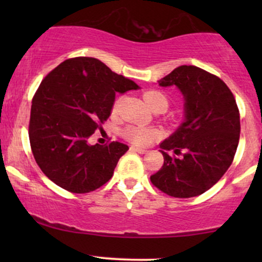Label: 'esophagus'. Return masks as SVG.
Wrapping results in <instances>:
<instances>
[{
  "mask_svg": "<svg viewBox=\"0 0 262 262\" xmlns=\"http://www.w3.org/2000/svg\"><path fill=\"white\" fill-rule=\"evenodd\" d=\"M130 150H133V151H137V152H139V154H145V152H146V150H145V149L137 148V146H132Z\"/></svg>",
  "mask_w": 262,
  "mask_h": 262,
  "instance_id": "esophagus-1",
  "label": "esophagus"
}]
</instances>
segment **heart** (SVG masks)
Here are the masks:
<instances>
[{"mask_svg":"<svg viewBox=\"0 0 262 262\" xmlns=\"http://www.w3.org/2000/svg\"><path fill=\"white\" fill-rule=\"evenodd\" d=\"M144 101L146 102V104L151 108L152 111L156 108H162L164 111H166V108L169 107V100H167V96L164 92L158 91V90H151V91H146L143 95ZM122 98L114 101L112 112L116 113L119 110L121 106ZM122 135L128 141H130L134 145L139 146H145L151 144L152 141L158 139L160 137V132L155 128H143V127H137V125H128L122 130Z\"/></svg>","mask_w":262,"mask_h":262,"instance_id":"b5f03b06","label":"heart"}]
</instances>
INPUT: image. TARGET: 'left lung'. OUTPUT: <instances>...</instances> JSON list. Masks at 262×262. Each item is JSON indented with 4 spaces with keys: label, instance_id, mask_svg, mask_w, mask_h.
Masks as SVG:
<instances>
[{
    "label": "left lung",
    "instance_id": "1",
    "mask_svg": "<svg viewBox=\"0 0 262 262\" xmlns=\"http://www.w3.org/2000/svg\"><path fill=\"white\" fill-rule=\"evenodd\" d=\"M177 86L185 97L186 119L160 144L164 165L150 181L176 198L200 196L229 169L240 137V114L230 89L215 75L182 65L159 81ZM169 151H173L172 156Z\"/></svg>",
    "mask_w": 262,
    "mask_h": 262
}]
</instances>
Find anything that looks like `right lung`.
Listing matches in <instances>:
<instances>
[{
    "instance_id": "right-lung-1",
    "label": "right lung",
    "mask_w": 262,
    "mask_h": 262,
    "mask_svg": "<svg viewBox=\"0 0 262 262\" xmlns=\"http://www.w3.org/2000/svg\"><path fill=\"white\" fill-rule=\"evenodd\" d=\"M138 89L95 58L68 59L50 71L33 96L28 128L33 156L44 175L73 193L110 181L128 145H90L87 139L110 118L116 93Z\"/></svg>"
}]
</instances>
